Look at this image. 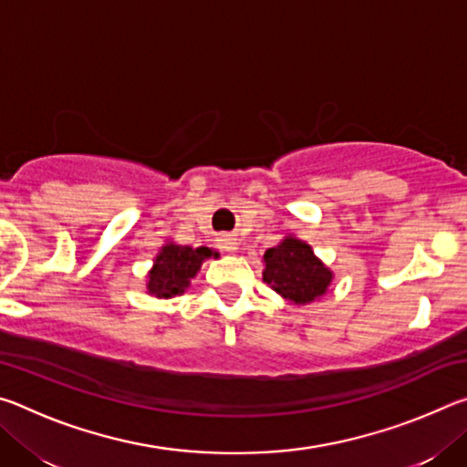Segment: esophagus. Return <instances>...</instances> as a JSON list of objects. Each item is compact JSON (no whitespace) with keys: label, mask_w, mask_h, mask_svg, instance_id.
<instances>
[{"label":"esophagus","mask_w":467,"mask_h":467,"mask_svg":"<svg viewBox=\"0 0 467 467\" xmlns=\"http://www.w3.org/2000/svg\"><path fill=\"white\" fill-rule=\"evenodd\" d=\"M218 243H220V247H223L228 253H236V249H239V243H236L233 234H223L218 239Z\"/></svg>","instance_id":"34e87169"}]
</instances>
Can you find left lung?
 Returning a JSON list of instances; mask_svg holds the SVG:
<instances>
[{"label": "left lung", "mask_w": 467, "mask_h": 467, "mask_svg": "<svg viewBox=\"0 0 467 467\" xmlns=\"http://www.w3.org/2000/svg\"><path fill=\"white\" fill-rule=\"evenodd\" d=\"M264 282L295 306L311 305L326 295L334 272L315 255L313 247L288 234L264 253Z\"/></svg>", "instance_id": "1"}]
</instances>
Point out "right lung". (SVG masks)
I'll return each instance as SVG.
<instances>
[{
    "instance_id": "obj_1",
    "label": "right lung",
    "mask_w": 467,
    "mask_h": 467,
    "mask_svg": "<svg viewBox=\"0 0 467 467\" xmlns=\"http://www.w3.org/2000/svg\"><path fill=\"white\" fill-rule=\"evenodd\" d=\"M218 253L210 247H192L167 241L158 249L154 264L146 274V292L156 298H175L192 286V280L202 270L205 259Z\"/></svg>"
}]
</instances>
